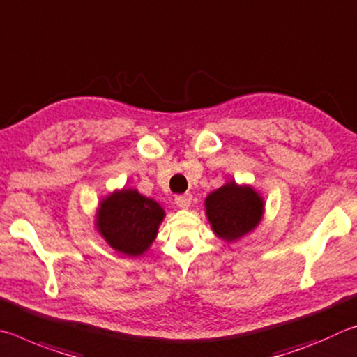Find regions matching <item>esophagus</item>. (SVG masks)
Returning <instances> with one entry per match:
<instances>
[{"label":"esophagus","instance_id":"esophagus-1","mask_svg":"<svg viewBox=\"0 0 357 357\" xmlns=\"http://www.w3.org/2000/svg\"><path fill=\"white\" fill-rule=\"evenodd\" d=\"M191 201H192V196L188 195V192H186V195L175 197V204H177V207H180V208H188L191 205Z\"/></svg>","mask_w":357,"mask_h":357}]
</instances>
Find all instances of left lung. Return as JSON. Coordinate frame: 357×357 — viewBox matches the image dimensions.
Listing matches in <instances>:
<instances>
[{
  "label": "left lung",
  "instance_id": "left-lung-1",
  "mask_svg": "<svg viewBox=\"0 0 357 357\" xmlns=\"http://www.w3.org/2000/svg\"><path fill=\"white\" fill-rule=\"evenodd\" d=\"M205 213L218 238L232 243L259 226L265 201L251 185L230 180L205 197Z\"/></svg>",
  "mask_w": 357,
  "mask_h": 357
}]
</instances>
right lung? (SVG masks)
Returning a JSON list of instances; mask_svg holds the SVG:
<instances>
[{
	"label": "right lung",
	"mask_w": 357,
	"mask_h": 357,
	"mask_svg": "<svg viewBox=\"0 0 357 357\" xmlns=\"http://www.w3.org/2000/svg\"><path fill=\"white\" fill-rule=\"evenodd\" d=\"M165 210L133 188L114 190L98 204L96 229L105 241L128 257L142 255L158 235Z\"/></svg>",
	"instance_id": "obj_1"
}]
</instances>
